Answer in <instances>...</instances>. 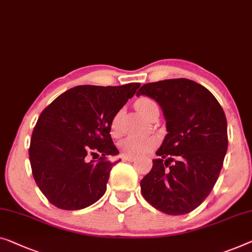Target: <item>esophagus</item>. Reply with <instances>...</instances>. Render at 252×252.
<instances>
[{
    "instance_id": "34e87169",
    "label": "esophagus",
    "mask_w": 252,
    "mask_h": 252,
    "mask_svg": "<svg viewBox=\"0 0 252 252\" xmlns=\"http://www.w3.org/2000/svg\"><path fill=\"white\" fill-rule=\"evenodd\" d=\"M122 159L127 160V162H134V160H136L137 158H136V157H131V156H123Z\"/></svg>"
}]
</instances>
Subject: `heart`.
Returning <instances> with one entry per match:
<instances>
[{"instance_id":"obj_1","label":"heart","mask_w":252,"mask_h":252,"mask_svg":"<svg viewBox=\"0 0 252 252\" xmlns=\"http://www.w3.org/2000/svg\"><path fill=\"white\" fill-rule=\"evenodd\" d=\"M134 107L139 112V114L144 116L145 119H148L150 115L155 112H158V106L149 97H140L134 103ZM121 113H116L114 118L112 119L111 122V132L113 136L120 134V126L119 121ZM157 145V139L154 136H138V134H132L127 136L126 138L122 139L120 141V149L125 156L138 157L145 154L149 153L150 150L154 149Z\"/></svg>"}]
</instances>
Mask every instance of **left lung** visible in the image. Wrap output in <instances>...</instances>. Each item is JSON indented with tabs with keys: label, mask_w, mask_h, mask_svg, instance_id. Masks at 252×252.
<instances>
[{
	"label": "left lung",
	"mask_w": 252,
	"mask_h": 252,
	"mask_svg": "<svg viewBox=\"0 0 252 252\" xmlns=\"http://www.w3.org/2000/svg\"><path fill=\"white\" fill-rule=\"evenodd\" d=\"M155 99L166 121V136L140 181L142 196L168 215H185L207 198L227 150L222 106L204 86L185 78L146 84L137 96Z\"/></svg>",
	"instance_id": "obj_1"
}]
</instances>
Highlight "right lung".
<instances>
[{"instance_id":"1","label":"right lung","mask_w":252,"mask_h":252,"mask_svg":"<svg viewBox=\"0 0 252 252\" xmlns=\"http://www.w3.org/2000/svg\"><path fill=\"white\" fill-rule=\"evenodd\" d=\"M139 87L77 86L39 115L29 159L37 186L55 207L82 209L104 196L112 167L121 160L107 159L119 154L110 134L112 119Z\"/></svg>"}]
</instances>
